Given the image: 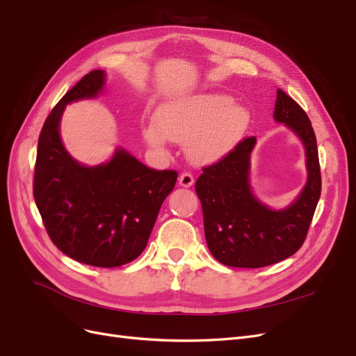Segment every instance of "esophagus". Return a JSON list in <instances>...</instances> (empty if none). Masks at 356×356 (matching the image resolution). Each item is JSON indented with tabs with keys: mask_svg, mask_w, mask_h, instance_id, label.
Instances as JSON below:
<instances>
[{
	"mask_svg": "<svg viewBox=\"0 0 356 356\" xmlns=\"http://www.w3.org/2000/svg\"><path fill=\"white\" fill-rule=\"evenodd\" d=\"M179 184L182 187H191L193 184H195V177H193L190 172H182V174L179 175Z\"/></svg>",
	"mask_w": 356,
	"mask_h": 356,
	"instance_id": "esophagus-1",
	"label": "esophagus"
}]
</instances>
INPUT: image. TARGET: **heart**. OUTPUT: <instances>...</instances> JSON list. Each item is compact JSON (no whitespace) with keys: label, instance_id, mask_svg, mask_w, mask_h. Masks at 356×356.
Returning a JSON list of instances; mask_svg holds the SVG:
<instances>
[{"label":"heart","instance_id":"heart-1","mask_svg":"<svg viewBox=\"0 0 356 356\" xmlns=\"http://www.w3.org/2000/svg\"><path fill=\"white\" fill-rule=\"evenodd\" d=\"M250 124V113L220 93L193 95L159 106L154 122L143 129L145 141L159 149L168 139L186 141L188 157L196 163H211L236 147Z\"/></svg>","mask_w":356,"mask_h":356}]
</instances>
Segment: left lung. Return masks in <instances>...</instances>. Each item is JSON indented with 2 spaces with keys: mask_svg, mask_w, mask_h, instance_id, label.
Listing matches in <instances>:
<instances>
[{
  "mask_svg": "<svg viewBox=\"0 0 356 356\" xmlns=\"http://www.w3.org/2000/svg\"><path fill=\"white\" fill-rule=\"evenodd\" d=\"M273 118L305 144L307 182L289 207L275 211L251 190L250 168L255 136L245 138L196 181L204 238L215 260L230 267L258 268L285 260L303 245L321 196L316 136L301 106L277 89Z\"/></svg>",
  "mask_w": 356,
  "mask_h": 356,
  "instance_id": "8db88e82",
  "label": "left lung"
}]
</instances>
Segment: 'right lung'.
<instances>
[{"label": "right lung", "mask_w": 356, "mask_h": 356, "mask_svg": "<svg viewBox=\"0 0 356 356\" xmlns=\"http://www.w3.org/2000/svg\"><path fill=\"white\" fill-rule=\"evenodd\" d=\"M105 72L95 70L68 90L41 129L34 199L47 234L72 260L118 267L143 254L161 203L174 190L177 170L145 166L126 149L98 166H84L63 147L60 117L70 102L98 96Z\"/></svg>", "instance_id": "add662e5"}]
</instances>
